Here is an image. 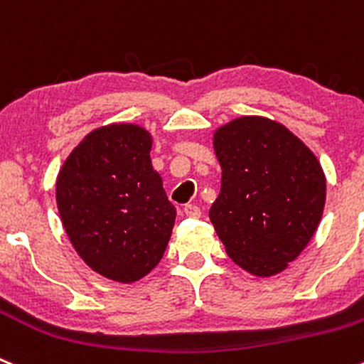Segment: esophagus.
Returning <instances> with one entry per match:
<instances>
[{
  "instance_id": "1",
  "label": "esophagus",
  "mask_w": 364,
  "mask_h": 364,
  "mask_svg": "<svg viewBox=\"0 0 364 364\" xmlns=\"http://www.w3.org/2000/svg\"><path fill=\"white\" fill-rule=\"evenodd\" d=\"M183 212H185L186 217H192V219H198V217H201V208L196 205H186Z\"/></svg>"
}]
</instances>
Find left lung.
<instances>
[{
    "mask_svg": "<svg viewBox=\"0 0 364 364\" xmlns=\"http://www.w3.org/2000/svg\"><path fill=\"white\" fill-rule=\"evenodd\" d=\"M223 168L210 220L230 259L257 277L287 267L314 235L325 174L307 145L264 117H240L213 134Z\"/></svg>",
    "mask_w": 364,
    "mask_h": 364,
    "instance_id": "obj_1",
    "label": "left lung"
}]
</instances>
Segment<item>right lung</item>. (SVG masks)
I'll list each match as a JSON object with an SVG mask.
<instances>
[{
    "label": "right lung",
    "mask_w": 364,
    "mask_h": 364,
    "mask_svg": "<svg viewBox=\"0 0 364 364\" xmlns=\"http://www.w3.org/2000/svg\"><path fill=\"white\" fill-rule=\"evenodd\" d=\"M152 138L134 124L95 129L57 176L63 226L80 259L109 280L151 273L171 239L176 208L152 168Z\"/></svg>",
    "instance_id": "right-lung-1"
}]
</instances>
